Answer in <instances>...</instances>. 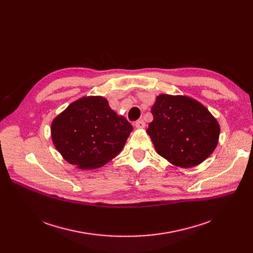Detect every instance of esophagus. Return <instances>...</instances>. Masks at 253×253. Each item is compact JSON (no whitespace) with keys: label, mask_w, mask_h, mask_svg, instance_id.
<instances>
[{"label":"esophagus","mask_w":253,"mask_h":253,"mask_svg":"<svg viewBox=\"0 0 253 253\" xmlns=\"http://www.w3.org/2000/svg\"><path fill=\"white\" fill-rule=\"evenodd\" d=\"M134 125H135V127L138 128V129H142V128L145 127V123L142 121V120H139V121H136Z\"/></svg>","instance_id":"34e87169"}]
</instances>
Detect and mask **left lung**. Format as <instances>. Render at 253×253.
Here are the masks:
<instances>
[{"label": "left lung", "mask_w": 253, "mask_h": 253, "mask_svg": "<svg viewBox=\"0 0 253 253\" xmlns=\"http://www.w3.org/2000/svg\"><path fill=\"white\" fill-rule=\"evenodd\" d=\"M149 133L157 153L175 166L190 168L213 153L219 137L216 119L203 104L181 95L161 94L152 108Z\"/></svg>", "instance_id": "left-lung-1"}]
</instances>
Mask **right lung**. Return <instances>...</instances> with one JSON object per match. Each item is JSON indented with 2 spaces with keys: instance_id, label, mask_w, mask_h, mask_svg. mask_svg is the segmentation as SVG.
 <instances>
[{
  "instance_id": "obj_1",
  "label": "right lung",
  "mask_w": 253,
  "mask_h": 253,
  "mask_svg": "<svg viewBox=\"0 0 253 253\" xmlns=\"http://www.w3.org/2000/svg\"><path fill=\"white\" fill-rule=\"evenodd\" d=\"M132 125L101 96L71 103L51 124V136L65 161L81 169L108 163L124 148Z\"/></svg>"
}]
</instances>
